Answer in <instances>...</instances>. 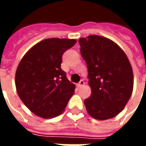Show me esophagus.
<instances>
[{
    "mask_svg": "<svg viewBox=\"0 0 146 146\" xmlns=\"http://www.w3.org/2000/svg\"><path fill=\"white\" fill-rule=\"evenodd\" d=\"M77 85H78V87H83V86L84 85V81L83 80H81L78 83V84H77Z\"/></svg>",
    "mask_w": 146,
    "mask_h": 146,
    "instance_id": "34e87169",
    "label": "esophagus"
}]
</instances>
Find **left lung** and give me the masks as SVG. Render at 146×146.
<instances>
[{"instance_id":"left-lung-1","label":"left lung","mask_w":146,"mask_h":146,"mask_svg":"<svg viewBox=\"0 0 146 146\" xmlns=\"http://www.w3.org/2000/svg\"><path fill=\"white\" fill-rule=\"evenodd\" d=\"M80 54L88 71L92 95L84 100L88 113L104 120L118 115L131 95L133 71L126 54L104 36L80 38Z\"/></svg>"}]
</instances>
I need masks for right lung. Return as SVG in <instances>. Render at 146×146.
I'll return each instance as SVG.
<instances>
[{
	"mask_svg": "<svg viewBox=\"0 0 146 146\" xmlns=\"http://www.w3.org/2000/svg\"><path fill=\"white\" fill-rule=\"evenodd\" d=\"M76 43L74 39L48 38L37 43L22 58L15 73L21 100L36 116L60 115L75 91L61 69L62 56Z\"/></svg>",
	"mask_w": 146,
	"mask_h": 146,
	"instance_id": "add662e5",
	"label": "right lung"
}]
</instances>
